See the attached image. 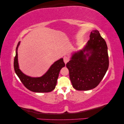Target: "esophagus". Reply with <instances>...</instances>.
<instances>
[{"instance_id":"esophagus-1","label":"esophagus","mask_w":124,"mask_h":124,"mask_svg":"<svg viewBox=\"0 0 124 124\" xmlns=\"http://www.w3.org/2000/svg\"><path fill=\"white\" fill-rule=\"evenodd\" d=\"M63 61H64L65 64H66V63L69 62V59L67 56H64V57H63Z\"/></svg>"}]
</instances>
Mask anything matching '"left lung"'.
Listing matches in <instances>:
<instances>
[{
  "label": "left lung",
  "instance_id": "8db88e82",
  "mask_svg": "<svg viewBox=\"0 0 124 124\" xmlns=\"http://www.w3.org/2000/svg\"><path fill=\"white\" fill-rule=\"evenodd\" d=\"M85 46L74 52L66 64L73 88L88 91L95 88L108 70L109 62L108 47L97 30H93Z\"/></svg>",
  "mask_w": 124,
  "mask_h": 124
}]
</instances>
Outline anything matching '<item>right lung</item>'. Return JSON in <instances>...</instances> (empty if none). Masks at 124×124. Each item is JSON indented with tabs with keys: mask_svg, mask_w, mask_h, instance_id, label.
Listing matches in <instances>:
<instances>
[{
	"mask_svg": "<svg viewBox=\"0 0 124 124\" xmlns=\"http://www.w3.org/2000/svg\"><path fill=\"white\" fill-rule=\"evenodd\" d=\"M20 42L18 43L16 48V54L14 60L15 72L22 83L29 91L35 93H48L54 90L57 84L60 71L65 64L63 58L59 59L54 62L47 72L41 77H31L22 72L18 62L17 49Z\"/></svg>",
	"mask_w": 124,
	"mask_h": 124,
	"instance_id": "1",
	"label": "right lung"
}]
</instances>
